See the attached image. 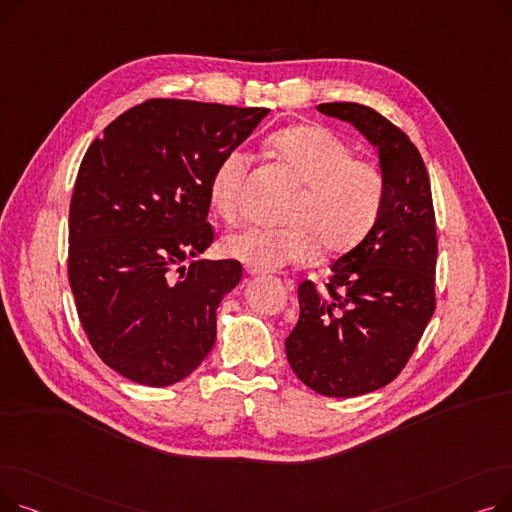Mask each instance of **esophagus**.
I'll list each match as a JSON object with an SVG mask.
<instances>
[{
	"instance_id": "1",
	"label": "esophagus",
	"mask_w": 512,
	"mask_h": 512,
	"mask_svg": "<svg viewBox=\"0 0 512 512\" xmlns=\"http://www.w3.org/2000/svg\"><path fill=\"white\" fill-rule=\"evenodd\" d=\"M245 270H247V274H249V276H261V274H265V270H261V267L251 265V263H247V265H245Z\"/></svg>"
}]
</instances>
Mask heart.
<instances>
[{
    "label": "heart",
    "instance_id": "b5f03b06",
    "mask_svg": "<svg viewBox=\"0 0 512 512\" xmlns=\"http://www.w3.org/2000/svg\"><path fill=\"white\" fill-rule=\"evenodd\" d=\"M270 143L305 184L288 211L292 222L234 232L224 240L226 253L261 270H276L313 257L319 245L326 253L353 249L382 211L386 180L380 166L353 157L346 141L315 124L282 128L272 134ZM249 164V153L236 147L211 174L209 199L226 222H234L240 213V191Z\"/></svg>",
    "mask_w": 512,
    "mask_h": 512
}]
</instances>
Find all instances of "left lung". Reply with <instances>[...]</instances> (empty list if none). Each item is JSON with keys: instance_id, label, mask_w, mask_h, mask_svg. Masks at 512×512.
<instances>
[{"instance_id": "8db88e82", "label": "left lung", "mask_w": 512, "mask_h": 512, "mask_svg": "<svg viewBox=\"0 0 512 512\" xmlns=\"http://www.w3.org/2000/svg\"><path fill=\"white\" fill-rule=\"evenodd\" d=\"M378 149L386 195L355 249L332 263L326 292L299 286L301 315L286 357L311 390L351 398L390 384L436 309V213L427 168L411 139L361 103H321Z\"/></svg>"}]
</instances>
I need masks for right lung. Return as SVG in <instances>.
Masks as SVG:
<instances>
[{
	"label": "right lung",
	"instance_id": "obj_1",
	"mask_svg": "<svg viewBox=\"0 0 512 512\" xmlns=\"http://www.w3.org/2000/svg\"><path fill=\"white\" fill-rule=\"evenodd\" d=\"M267 114L149 99L87 149L70 201L68 278L91 346L124 378L172 386L213 348L215 309L242 265L197 259L213 242L209 182Z\"/></svg>",
	"mask_w": 512,
	"mask_h": 512
}]
</instances>
